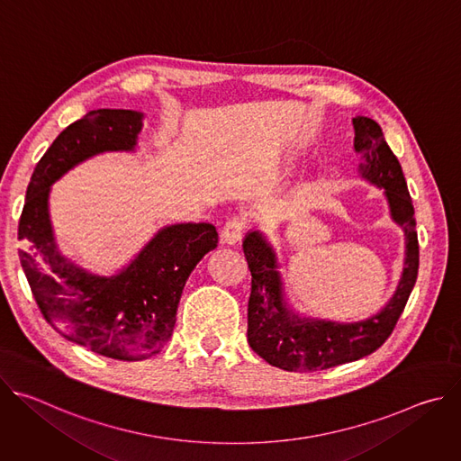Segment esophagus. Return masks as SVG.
Wrapping results in <instances>:
<instances>
[{
    "instance_id": "1",
    "label": "esophagus",
    "mask_w": 461,
    "mask_h": 461,
    "mask_svg": "<svg viewBox=\"0 0 461 461\" xmlns=\"http://www.w3.org/2000/svg\"><path fill=\"white\" fill-rule=\"evenodd\" d=\"M242 231H244V221L242 219H231L222 228L221 239L226 244H237L242 239Z\"/></svg>"
}]
</instances>
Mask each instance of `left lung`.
Instances as JSON below:
<instances>
[{
	"label": "left lung",
	"instance_id": "left-lung-1",
	"mask_svg": "<svg viewBox=\"0 0 461 461\" xmlns=\"http://www.w3.org/2000/svg\"><path fill=\"white\" fill-rule=\"evenodd\" d=\"M354 151L363 180L383 189L390 219L405 235L403 272L396 292L375 313L356 322L306 317L286 299L274 246L260 230L248 231L242 248L251 272L248 301V343L272 366L288 372H313L357 361L375 352L392 334L418 279L420 246L414 206L402 166L384 142L383 131L368 116L352 118Z\"/></svg>",
	"mask_w": 461,
	"mask_h": 461
}]
</instances>
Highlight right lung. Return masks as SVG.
<instances>
[{"label":"right lung","mask_w":461,"mask_h":461,"mask_svg":"<svg viewBox=\"0 0 461 461\" xmlns=\"http://www.w3.org/2000/svg\"><path fill=\"white\" fill-rule=\"evenodd\" d=\"M144 113L96 109L65 127L31 176L20 219V260L47 322L95 354L142 361L171 339L189 274L217 248V228L178 222L160 228L113 276H98L56 244L49 213L50 185L102 153H135Z\"/></svg>","instance_id":"right-lung-1"}]
</instances>
